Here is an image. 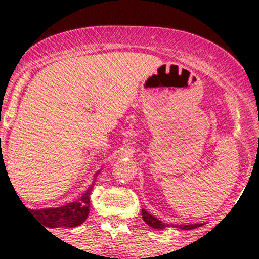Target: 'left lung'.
<instances>
[{
    "instance_id": "8db88e82",
    "label": "left lung",
    "mask_w": 259,
    "mask_h": 259,
    "mask_svg": "<svg viewBox=\"0 0 259 259\" xmlns=\"http://www.w3.org/2000/svg\"><path fill=\"white\" fill-rule=\"evenodd\" d=\"M142 219H144L145 223L148 225V227L153 228V229H165L168 227H173V228H179L183 229V230H192V229H196L198 227H202V223H196V224H168V223H164L162 221H159L158 218L153 217L151 213H148L146 209L142 208Z\"/></svg>"
}]
</instances>
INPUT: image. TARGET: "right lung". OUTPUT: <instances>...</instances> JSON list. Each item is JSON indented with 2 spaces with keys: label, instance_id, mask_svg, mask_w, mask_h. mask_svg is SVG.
<instances>
[{
  "label": "right lung",
  "instance_id": "right-lung-1",
  "mask_svg": "<svg viewBox=\"0 0 259 259\" xmlns=\"http://www.w3.org/2000/svg\"><path fill=\"white\" fill-rule=\"evenodd\" d=\"M99 173L100 170L95 174V178ZM92 185L94 183L89 187L88 191L82 194L81 197L65 204V206L42 208V209H29L25 206L24 207L29 209V212L31 213V215H34L35 219H37L44 225V228H75L85 222L89 212H90V191Z\"/></svg>",
  "mask_w": 259,
  "mask_h": 259
}]
</instances>
